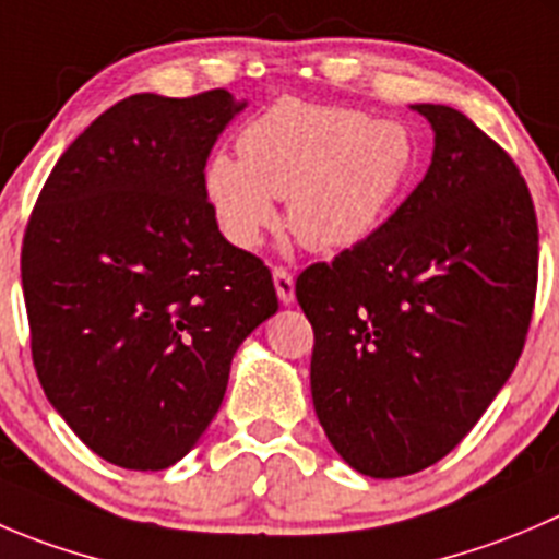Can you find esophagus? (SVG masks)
Returning a JSON list of instances; mask_svg holds the SVG:
<instances>
[{
	"mask_svg": "<svg viewBox=\"0 0 559 559\" xmlns=\"http://www.w3.org/2000/svg\"><path fill=\"white\" fill-rule=\"evenodd\" d=\"M273 281H275V292H278V300L284 306H292L295 302V278L286 267H273Z\"/></svg>",
	"mask_w": 559,
	"mask_h": 559,
	"instance_id": "esophagus-1",
	"label": "esophagus"
}]
</instances>
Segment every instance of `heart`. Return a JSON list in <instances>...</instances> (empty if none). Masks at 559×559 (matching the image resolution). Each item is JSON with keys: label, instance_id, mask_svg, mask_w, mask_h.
<instances>
[{"label": "heart", "instance_id": "1", "mask_svg": "<svg viewBox=\"0 0 559 559\" xmlns=\"http://www.w3.org/2000/svg\"><path fill=\"white\" fill-rule=\"evenodd\" d=\"M237 153L240 160H210L204 197L226 240L240 248L262 242L278 221L273 199H286V226L300 246L346 251L382 224L415 166L404 124L292 97L242 128Z\"/></svg>", "mask_w": 559, "mask_h": 559}]
</instances>
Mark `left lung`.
Returning a JSON list of instances; mask_svg holds the SVG:
<instances>
[{
  "label": "left lung",
  "mask_w": 559,
  "mask_h": 559,
  "mask_svg": "<svg viewBox=\"0 0 559 559\" xmlns=\"http://www.w3.org/2000/svg\"><path fill=\"white\" fill-rule=\"evenodd\" d=\"M426 177L393 215L297 278L311 395L352 469L401 478L469 435L516 368L538 286V221L511 155L451 106Z\"/></svg>",
  "instance_id": "1"
}]
</instances>
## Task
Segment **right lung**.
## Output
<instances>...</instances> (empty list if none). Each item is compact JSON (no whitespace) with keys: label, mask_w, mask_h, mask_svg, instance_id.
Listing matches in <instances>:
<instances>
[{"label":"right lung","mask_w":559,"mask_h":559,"mask_svg":"<svg viewBox=\"0 0 559 559\" xmlns=\"http://www.w3.org/2000/svg\"><path fill=\"white\" fill-rule=\"evenodd\" d=\"M246 103L130 95L48 175L21 246L32 360L90 451L166 469L224 401L237 346L278 311L273 275L218 231L204 166Z\"/></svg>","instance_id":"obj_1"}]
</instances>
